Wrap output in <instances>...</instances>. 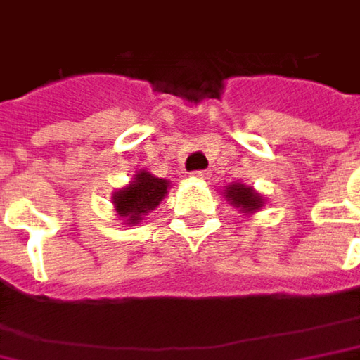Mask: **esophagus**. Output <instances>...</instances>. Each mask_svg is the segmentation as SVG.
Wrapping results in <instances>:
<instances>
[{
  "mask_svg": "<svg viewBox=\"0 0 360 360\" xmlns=\"http://www.w3.org/2000/svg\"><path fill=\"white\" fill-rule=\"evenodd\" d=\"M191 177H193V179H200V181L210 179V171H195V173H191Z\"/></svg>",
  "mask_w": 360,
  "mask_h": 360,
  "instance_id": "esophagus-1",
  "label": "esophagus"
}]
</instances>
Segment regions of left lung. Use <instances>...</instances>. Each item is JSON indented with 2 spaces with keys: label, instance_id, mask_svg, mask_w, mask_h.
I'll list each match as a JSON object with an SVG mask.
<instances>
[{
  "label": "left lung",
  "instance_id": "obj_1",
  "mask_svg": "<svg viewBox=\"0 0 360 360\" xmlns=\"http://www.w3.org/2000/svg\"><path fill=\"white\" fill-rule=\"evenodd\" d=\"M224 193H226L228 201L234 207H238L243 214H255V212H259L263 207L261 193H257L252 187H248L244 183H232V185H228L224 189Z\"/></svg>",
  "mask_w": 360,
  "mask_h": 360
}]
</instances>
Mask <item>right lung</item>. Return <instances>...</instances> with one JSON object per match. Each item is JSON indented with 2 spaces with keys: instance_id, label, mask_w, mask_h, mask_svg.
Listing matches in <instances>:
<instances>
[{
  "instance_id": "obj_1",
  "label": "right lung",
  "mask_w": 360,
  "mask_h": 360,
  "mask_svg": "<svg viewBox=\"0 0 360 360\" xmlns=\"http://www.w3.org/2000/svg\"><path fill=\"white\" fill-rule=\"evenodd\" d=\"M167 189H169V181L159 179L148 171H140L128 187L117 189L112 201L117 216L124 218V222L138 224L142 216H146L150 210L159 205L167 195Z\"/></svg>"
}]
</instances>
